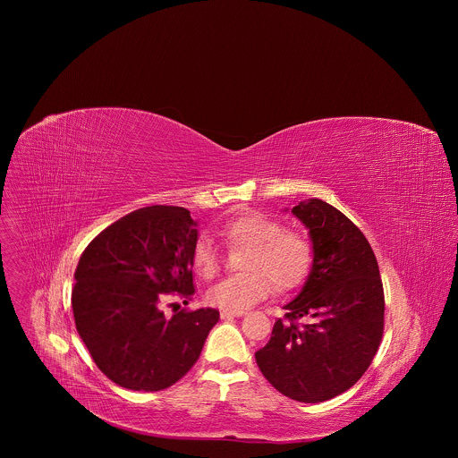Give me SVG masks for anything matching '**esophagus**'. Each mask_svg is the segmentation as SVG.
<instances>
[{
    "mask_svg": "<svg viewBox=\"0 0 458 458\" xmlns=\"http://www.w3.org/2000/svg\"><path fill=\"white\" fill-rule=\"evenodd\" d=\"M242 316H245V310H242V312H227V310H222V312H220V318H222V319H233V318H242Z\"/></svg>",
    "mask_w": 458,
    "mask_h": 458,
    "instance_id": "34e87169",
    "label": "esophagus"
}]
</instances>
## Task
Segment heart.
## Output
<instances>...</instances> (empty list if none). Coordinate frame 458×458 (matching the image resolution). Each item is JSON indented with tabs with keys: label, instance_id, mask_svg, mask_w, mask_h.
Wrapping results in <instances>:
<instances>
[{
	"label": "heart",
	"instance_id": "heart-1",
	"mask_svg": "<svg viewBox=\"0 0 458 458\" xmlns=\"http://www.w3.org/2000/svg\"><path fill=\"white\" fill-rule=\"evenodd\" d=\"M229 247H247L242 259L243 273L216 282L208 291V301L227 312H242L261 301L271 291H291L310 273L314 249L310 240L259 211L231 218L220 231ZM192 266L202 278L218 271V254L211 242L200 236L192 249Z\"/></svg>",
	"mask_w": 458,
	"mask_h": 458
}]
</instances>
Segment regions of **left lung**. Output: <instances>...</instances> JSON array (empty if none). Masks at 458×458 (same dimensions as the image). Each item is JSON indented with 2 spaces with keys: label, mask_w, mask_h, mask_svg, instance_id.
<instances>
[{
  "label": "left lung",
  "mask_w": 458,
  "mask_h": 458,
  "mask_svg": "<svg viewBox=\"0 0 458 458\" xmlns=\"http://www.w3.org/2000/svg\"><path fill=\"white\" fill-rule=\"evenodd\" d=\"M293 213L307 225L314 262L256 361L269 385L298 402L347 392L370 367L385 329V291L365 234L321 199Z\"/></svg>",
  "instance_id": "8db88e82"
}]
</instances>
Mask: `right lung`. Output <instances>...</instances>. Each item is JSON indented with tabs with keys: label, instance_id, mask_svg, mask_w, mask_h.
<instances>
[{
	"label": "right lung",
	"instance_id": "1",
	"mask_svg": "<svg viewBox=\"0 0 458 458\" xmlns=\"http://www.w3.org/2000/svg\"><path fill=\"white\" fill-rule=\"evenodd\" d=\"M196 222L180 206H146L111 224L84 249L72 289L79 336L97 367L133 392H160L196 363L215 309H183L171 319L160 303L194 296Z\"/></svg>",
	"mask_w": 458,
	"mask_h": 458
}]
</instances>
